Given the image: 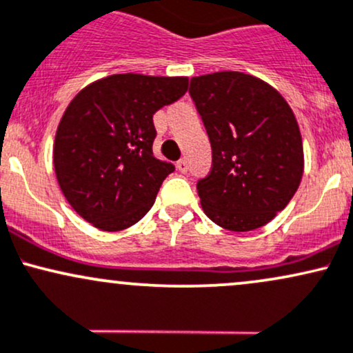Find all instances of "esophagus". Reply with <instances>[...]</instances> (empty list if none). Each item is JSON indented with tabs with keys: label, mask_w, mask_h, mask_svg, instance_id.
Segmentation results:
<instances>
[{
	"label": "esophagus",
	"mask_w": 353,
	"mask_h": 353,
	"mask_svg": "<svg viewBox=\"0 0 353 353\" xmlns=\"http://www.w3.org/2000/svg\"><path fill=\"white\" fill-rule=\"evenodd\" d=\"M176 170L180 173H187L188 172V163L187 160H178L176 161Z\"/></svg>",
	"instance_id": "obj_1"
}]
</instances>
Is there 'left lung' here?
<instances>
[{"label":"left lung","mask_w":353,"mask_h":353,"mask_svg":"<svg viewBox=\"0 0 353 353\" xmlns=\"http://www.w3.org/2000/svg\"><path fill=\"white\" fill-rule=\"evenodd\" d=\"M190 97L212 145V170L196 183L201 208L232 232L263 227L303 175L294 112L268 83L240 71L192 78Z\"/></svg>","instance_id":"8db88e82"}]
</instances>
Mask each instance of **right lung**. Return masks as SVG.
<instances>
[{"label":"right lung","instance_id":"right-lung-1","mask_svg":"<svg viewBox=\"0 0 353 353\" xmlns=\"http://www.w3.org/2000/svg\"><path fill=\"white\" fill-rule=\"evenodd\" d=\"M185 77L112 74L83 88L59 121L53 163L59 188L74 212L93 227H132L155 203L175 172L153 157V114L180 100Z\"/></svg>","mask_w":353,"mask_h":353}]
</instances>
